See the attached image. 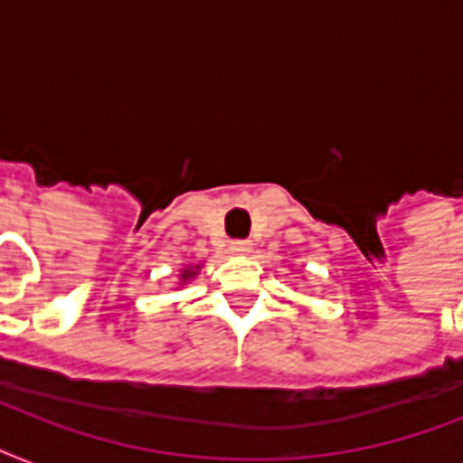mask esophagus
<instances>
[{"label":"esophagus","mask_w":463,"mask_h":463,"mask_svg":"<svg viewBox=\"0 0 463 463\" xmlns=\"http://www.w3.org/2000/svg\"><path fill=\"white\" fill-rule=\"evenodd\" d=\"M231 252L250 254L252 252V242L250 240H235V242H231Z\"/></svg>","instance_id":"1"}]
</instances>
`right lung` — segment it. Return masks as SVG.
I'll return each instance as SVG.
<instances>
[{
  "instance_id": "right-lung-1",
  "label": "right lung",
  "mask_w": 463,
  "mask_h": 463,
  "mask_svg": "<svg viewBox=\"0 0 463 463\" xmlns=\"http://www.w3.org/2000/svg\"><path fill=\"white\" fill-rule=\"evenodd\" d=\"M196 271H199V267H187V269H182V274H180L182 283H187L189 279H192V276H196Z\"/></svg>"
}]
</instances>
